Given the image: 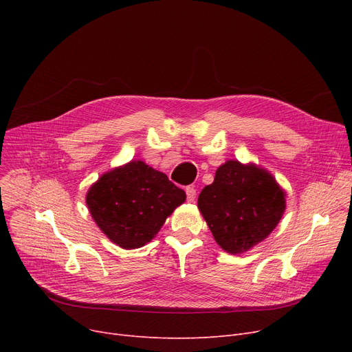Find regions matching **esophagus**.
I'll use <instances>...</instances> for the list:
<instances>
[{
	"label": "esophagus",
	"mask_w": 352,
	"mask_h": 352,
	"mask_svg": "<svg viewBox=\"0 0 352 352\" xmlns=\"http://www.w3.org/2000/svg\"><path fill=\"white\" fill-rule=\"evenodd\" d=\"M186 194H187V201L188 202H194L195 197H197V191L194 187H187L186 188Z\"/></svg>",
	"instance_id": "1"
}]
</instances>
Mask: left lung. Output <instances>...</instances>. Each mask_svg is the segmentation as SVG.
<instances>
[{"instance_id":"8db88e82","label":"left lung","mask_w":352,"mask_h":352,"mask_svg":"<svg viewBox=\"0 0 352 352\" xmlns=\"http://www.w3.org/2000/svg\"><path fill=\"white\" fill-rule=\"evenodd\" d=\"M198 208L218 245L239 254L261 243L280 223L285 192L265 170L227 161L201 191Z\"/></svg>"}]
</instances>
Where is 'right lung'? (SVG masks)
I'll use <instances>...</instances> for the list:
<instances>
[{"label": "right lung", "instance_id": "obj_1", "mask_svg": "<svg viewBox=\"0 0 352 352\" xmlns=\"http://www.w3.org/2000/svg\"><path fill=\"white\" fill-rule=\"evenodd\" d=\"M184 201V190L142 161L104 174L87 194V206L97 226L125 250L150 243Z\"/></svg>", "mask_w": 352, "mask_h": 352}]
</instances>
